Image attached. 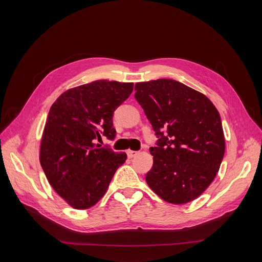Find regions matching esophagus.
I'll return each mask as SVG.
<instances>
[{"label": "esophagus", "instance_id": "34e87169", "mask_svg": "<svg viewBox=\"0 0 262 262\" xmlns=\"http://www.w3.org/2000/svg\"><path fill=\"white\" fill-rule=\"evenodd\" d=\"M137 154H138V152H136V150H131V149L126 150V155H128L129 158H133Z\"/></svg>", "mask_w": 262, "mask_h": 262}]
</instances>
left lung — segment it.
Instances as JSON below:
<instances>
[{
	"instance_id": "8db88e82",
	"label": "left lung",
	"mask_w": 262,
	"mask_h": 262,
	"mask_svg": "<svg viewBox=\"0 0 262 262\" xmlns=\"http://www.w3.org/2000/svg\"><path fill=\"white\" fill-rule=\"evenodd\" d=\"M134 90L158 138L149 148L147 185L168 203L196 199L215 178L225 152L217 109L205 95L175 80L137 83Z\"/></svg>"
}]
</instances>
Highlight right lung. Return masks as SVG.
Instances as JSON below:
<instances>
[{"instance_id":"obj_1","label":"right lung","mask_w":262,"mask_h":262,"mask_svg":"<svg viewBox=\"0 0 262 262\" xmlns=\"http://www.w3.org/2000/svg\"><path fill=\"white\" fill-rule=\"evenodd\" d=\"M132 91L133 83L99 80L68 90L51 106L39 160L54 191L72 208L96 204L125 162V153L96 140L115 139L114 113Z\"/></svg>"}]
</instances>
